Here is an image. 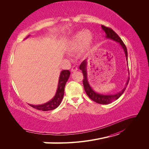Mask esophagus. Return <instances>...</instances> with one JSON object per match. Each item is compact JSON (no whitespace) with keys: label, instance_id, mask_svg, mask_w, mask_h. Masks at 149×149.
Listing matches in <instances>:
<instances>
[{"label":"esophagus","instance_id":"obj_1","mask_svg":"<svg viewBox=\"0 0 149 149\" xmlns=\"http://www.w3.org/2000/svg\"><path fill=\"white\" fill-rule=\"evenodd\" d=\"M78 70V68L76 67L75 66H73V67H72V68L71 70V72H75Z\"/></svg>","mask_w":149,"mask_h":149}]
</instances>
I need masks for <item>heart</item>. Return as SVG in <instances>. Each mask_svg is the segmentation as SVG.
<instances>
[{
    "label": "heart",
    "instance_id": "heart-1",
    "mask_svg": "<svg viewBox=\"0 0 149 149\" xmlns=\"http://www.w3.org/2000/svg\"><path fill=\"white\" fill-rule=\"evenodd\" d=\"M94 37L91 31L85 29L76 32L72 36L68 43V51L74 53L79 49L81 55H87L94 47Z\"/></svg>",
    "mask_w": 149,
    "mask_h": 149
}]
</instances>
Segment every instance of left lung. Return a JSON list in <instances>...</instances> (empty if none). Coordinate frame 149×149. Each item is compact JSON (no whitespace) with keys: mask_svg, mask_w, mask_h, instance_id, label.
Masks as SVG:
<instances>
[{"mask_svg":"<svg viewBox=\"0 0 149 149\" xmlns=\"http://www.w3.org/2000/svg\"><path fill=\"white\" fill-rule=\"evenodd\" d=\"M101 27H102V29L104 30V31L106 33V38L107 39L112 40H113V41H115V42L119 43V45L121 46L122 48L123 49V50L124 52L126 61H127V64L128 65V61H127L128 55H127V48H126L123 42L122 41L120 38L112 29L106 27V26H104V25H101ZM87 65H88V59H86L81 63V65L79 66V69L82 71L83 73L84 79L83 81V83L84 88L85 90V92L86 93L87 95L89 96V97L91 99V100H92L93 101L96 102L98 104H109V103L112 102V101H114L118 100V99H119L121 96L122 94H123L124 93V92L125 91L126 87H127V86L129 83V77L127 79V81L125 83L124 88L119 92H118L117 93L112 94H101V93H97L94 91V90L91 88V86H90V84L89 83L88 78ZM128 73L129 74V69H128Z\"/></svg>","mask_w":149,"mask_h":149,"instance_id":"obj_1","label":"left lung"}]
</instances>
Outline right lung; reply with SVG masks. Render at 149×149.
<instances>
[{
	"label": "right lung",
	"instance_id": "add662e5",
	"mask_svg": "<svg viewBox=\"0 0 149 149\" xmlns=\"http://www.w3.org/2000/svg\"><path fill=\"white\" fill-rule=\"evenodd\" d=\"M30 35H29L26 38H27ZM25 38V39H26ZM70 75V71L69 70H63L61 71L59 80H58V88L55 95L52 99L46 103L42 104L39 105H33V104H29L32 107L35 108L36 109L43 111H52L56 109V107L60 106L61 102V101L63 98L64 96V91H65V86L68 79Z\"/></svg>",
	"mask_w": 149,
	"mask_h": 149
}]
</instances>
